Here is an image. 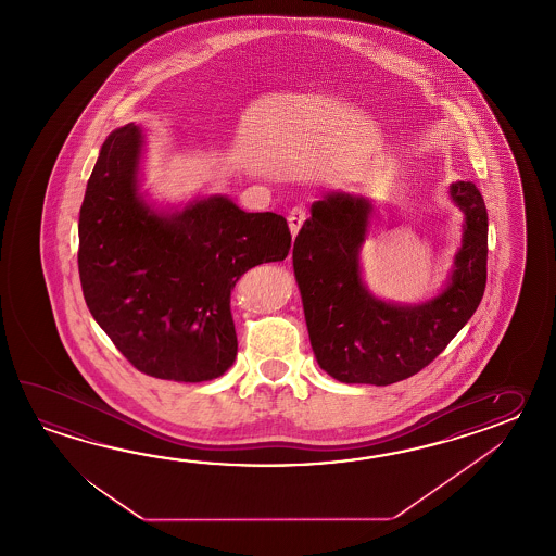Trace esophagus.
<instances>
[{
	"mask_svg": "<svg viewBox=\"0 0 556 556\" xmlns=\"http://www.w3.org/2000/svg\"><path fill=\"white\" fill-rule=\"evenodd\" d=\"M304 220H306V211L302 208V206H294L290 214H288V226H290V232H292V237H295L298 232H300V228L304 225Z\"/></svg>",
	"mask_w": 556,
	"mask_h": 556,
	"instance_id": "34e87169",
	"label": "esophagus"
}]
</instances>
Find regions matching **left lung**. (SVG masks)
<instances>
[{"label":"left lung","instance_id":"obj_1","mask_svg":"<svg viewBox=\"0 0 556 556\" xmlns=\"http://www.w3.org/2000/svg\"><path fill=\"white\" fill-rule=\"evenodd\" d=\"M450 199L462 211V247L447 282L419 304L374 294L359 252L376 216L374 202L343 190L312 204L295 237L292 262L318 366L342 383L390 386L431 364L481 304L486 283V208L471 180Z\"/></svg>","mask_w":556,"mask_h":556}]
</instances>
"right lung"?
<instances>
[{
	"instance_id": "1",
	"label": "right lung",
	"mask_w": 556,
	"mask_h": 556,
	"mask_svg": "<svg viewBox=\"0 0 556 556\" xmlns=\"http://www.w3.org/2000/svg\"><path fill=\"white\" fill-rule=\"evenodd\" d=\"M144 135L106 137L79 213V278L94 321L142 374L208 381L237 359L230 292L290 252L286 218L226 194L159 206L141 190Z\"/></svg>"
}]
</instances>
